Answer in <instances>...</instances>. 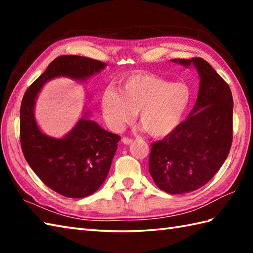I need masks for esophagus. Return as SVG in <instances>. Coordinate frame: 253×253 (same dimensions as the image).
Here are the masks:
<instances>
[{"label":"esophagus","instance_id":"obj_1","mask_svg":"<svg viewBox=\"0 0 253 253\" xmlns=\"http://www.w3.org/2000/svg\"><path fill=\"white\" fill-rule=\"evenodd\" d=\"M122 142H123L124 144H130V143L132 142V139H129V138H127V137H124V138L122 139Z\"/></svg>","mask_w":253,"mask_h":253}]
</instances>
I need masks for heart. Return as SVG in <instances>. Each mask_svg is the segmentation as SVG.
<instances>
[{"label":"heart","instance_id":"heart-1","mask_svg":"<svg viewBox=\"0 0 253 253\" xmlns=\"http://www.w3.org/2000/svg\"><path fill=\"white\" fill-rule=\"evenodd\" d=\"M191 99V89L186 83L137 73L123 80L121 90L106 89L101 109L113 130H121L138 112L139 122L150 136L165 137L180 125Z\"/></svg>","mask_w":253,"mask_h":253}]
</instances>
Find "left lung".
<instances>
[{
  "label": "left lung",
  "mask_w": 253,
  "mask_h": 253,
  "mask_svg": "<svg viewBox=\"0 0 253 253\" xmlns=\"http://www.w3.org/2000/svg\"><path fill=\"white\" fill-rule=\"evenodd\" d=\"M195 66L200 84L186 121L162 140L153 142L149 171L161 190L170 195L204 186L226 160L233 140V95L229 85L203 58L171 60Z\"/></svg>",
  "instance_id": "1"
}]
</instances>
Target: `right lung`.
<instances>
[{"label":"right lung","mask_w":253,"mask_h":253,"mask_svg":"<svg viewBox=\"0 0 253 253\" xmlns=\"http://www.w3.org/2000/svg\"><path fill=\"white\" fill-rule=\"evenodd\" d=\"M106 67L92 58L56 57L32 84L21 101L20 143L24 157L36 175L52 190L67 198H84L99 189L109 174L121 137L83 116L62 138L42 132L35 117L38 94L50 80L66 77L84 83Z\"/></svg>","instance_id":"1"}]
</instances>
